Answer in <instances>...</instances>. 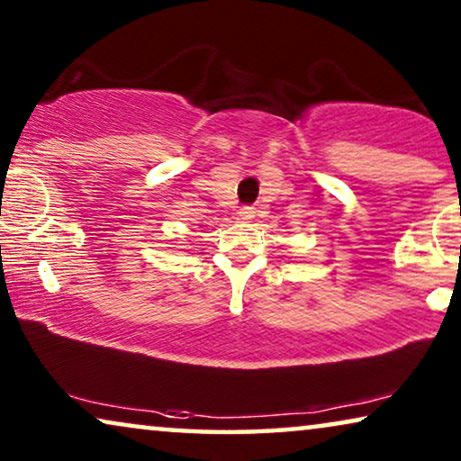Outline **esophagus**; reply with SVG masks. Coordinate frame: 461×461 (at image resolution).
Returning a JSON list of instances; mask_svg holds the SVG:
<instances>
[{
  "mask_svg": "<svg viewBox=\"0 0 461 461\" xmlns=\"http://www.w3.org/2000/svg\"><path fill=\"white\" fill-rule=\"evenodd\" d=\"M254 216H256L254 207H241V210H237V220H241V222H249Z\"/></svg>",
  "mask_w": 461,
  "mask_h": 461,
  "instance_id": "obj_1",
  "label": "esophagus"
}]
</instances>
